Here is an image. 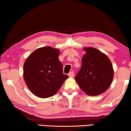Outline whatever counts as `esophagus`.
Segmentation results:
<instances>
[{"instance_id": "obj_1", "label": "esophagus", "mask_w": 131, "mask_h": 131, "mask_svg": "<svg viewBox=\"0 0 131 131\" xmlns=\"http://www.w3.org/2000/svg\"><path fill=\"white\" fill-rule=\"evenodd\" d=\"M74 76V72H73V71H71V72L69 73V78H73Z\"/></svg>"}]
</instances>
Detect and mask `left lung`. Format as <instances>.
<instances>
[{"mask_svg":"<svg viewBox=\"0 0 131 131\" xmlns=\"http://www.w3.org/2000/svg\"><path fill=\"white\" fill-rule=\"evenodd\" d=\"M82 67L75 77L85 94L96 96L106 91L112 83L114 70L108 57L93 47H84Z\"/></svg>","mask_w":131,"mask_h":131,"instance_id":"left-lung-1","label":"left lung"}]
</instances>
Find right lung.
Returning a JSON list of instances; mask_svg holds the SVG:
<instances>
[{
	"label": "right lung",
	"mask_w": 131,
	"mask_h": 131,
	"mask_svg": "<svg viewBox=\"0 0 131 131\" xmlns=\"http://www.w3.org/2000/svg\"><path fill=\"white\" fill-rule=\"evenodd\" d=\"M60 50L51 46L38 48L25 61L23 78L30 91L39 98L54 95L69 78L63 74Z\"/></svg>",
	"instance_id": "obj_1"
}]
</instances>
